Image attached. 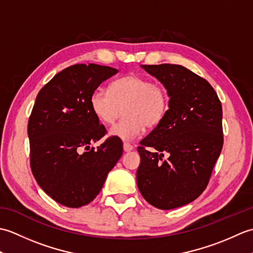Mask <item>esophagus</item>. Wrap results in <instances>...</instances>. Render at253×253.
I'll use <instances>...</instances> for the list:
<instances>
[{
    "instance_id": "esophagus-1",
    "label": "esophagus",
    "mask_w": 253,
    "mask_h": 253,
    "mask_svg": "<svg viewBox=\"0 0 253 253\" xmlns=\"http://www.w3.org/2000/svg\"><path fill=\"white\" fill-rule=\"evenodd\" d=\"M123 148H124V151H125V152H129V151H131V150L133 149V147L131 146V144L130 143H127V142H124Z\"/></svg>"
}]
</instances>
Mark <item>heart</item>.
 Segmentation results:
<instances>
[{"label": "heart", "mask_w": 253, "mask_h": 253, "mask_svg": "<svg viewBox=\"0 0 253 253\" xmlns=\"http://www.w3.org/2000/svg\"><path fill=\"white\" fill-rule=\"evenodd\" d=\"M126 106L127 120L112 126L109 135L130 141L141 135L144 127L154 128L162 123L169 106V92L147 77L126 75L114 80L109 91L98 88L90 96L91 111L105 125L114 123Z\"/></svg>", "instance_id": "obj_1"}]
</instances>
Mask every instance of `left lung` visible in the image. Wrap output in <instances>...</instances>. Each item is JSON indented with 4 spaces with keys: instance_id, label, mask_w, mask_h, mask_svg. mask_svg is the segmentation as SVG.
Segmentation results:
<instances>
[{
    "instance_id": "8db88e82",
    "label": "left lung",
    "mask_w": 253,
    "mask_h": 253,
    "mask_svg": "<svg viewBox=\"0 0 253 253\" xmlns=\"http://www.w3.org/2000/svg\"><path fill=\"white\" fill-rule=\"evenodd\" d=\"M141 67L163 84L169 106L138 147L137 185L151 206L176 209L196 200L209 184L223 148L222 104L212 85L184 66Z\"/></svg>"
}]
</instances>
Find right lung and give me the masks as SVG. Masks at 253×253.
<instances>
[{"instance_id":"right-lung-1","label":"right lung","mask_w":253,"mask_h":253,"mask_svg":"<svg viewBox=\"0 0 253 253\" xmlns=\"http://www.w3.org/2000/svg\"><path fill=\"white\" fill-rule=\"evenodd\" d=\"M117 69L76 64L56 74L39 93L28 122L30 166L42 190L68 208H80L99 195L123 154L120 138L106 133L90 107V96Z\"/></svg>"}]
</instances>
